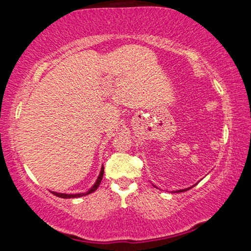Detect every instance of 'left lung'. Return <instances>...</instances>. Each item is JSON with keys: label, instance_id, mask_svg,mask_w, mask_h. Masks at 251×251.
Listing matches in <instances>:
<instances>
[{"label": "left lung", "instance_id": "obj_1", "mask_svg": "<svg viewBox=\"0 0 251 251\" xmlns=\"http://www.w3.org/2000/svg\"><path fill=\"white\" fill-rule=\"evenodd\" d=\"M196 185V184H195ZM195 185H193L192 187H188V188H185V189H178V190H175V192H173V193H182V192H186V190H189L190 188H193V187L195 186ZM156 187V186H155Z\"/></svg>", "mask_w": 251, "mask_h": 251}]
</instances>
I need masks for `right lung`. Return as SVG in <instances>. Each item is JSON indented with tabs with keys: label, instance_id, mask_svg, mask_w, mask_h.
Wrapping results in <instances>:
<instances>
[{
	"label": "right lung",
	"instance_id": "obj_1",
	"mask_svg": "<svg viewBox=\"0 0 251 251\" xmlns=\"http://www.w3.org/2000/svg\"><path fill=\"white\" fill-rule=\"evenodd\" d=\"M103 175H104V166H101L100 168V175L97 177V179L95 181V184L93 185L90 189L87 190V192L85 193H79V194H63V193H56V192H50L55 196H57L59 198H78V197H83V196H86V195H90L92 193H94L95 190L99 188V186L100 184L101 179H103Z\"/></svg>",
	"mask_w": 251,
	"mask_h": 251
}]
</instances>
